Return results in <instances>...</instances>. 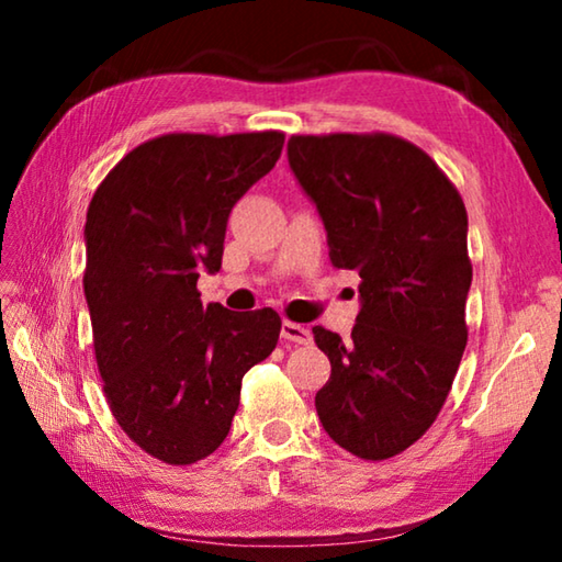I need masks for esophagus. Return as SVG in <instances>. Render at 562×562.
Returning a JSON list of instances; mask_svg holds the SVG:
<instances>
[{
	"label": "esophagus",
	"instance_id": "esophagus-1",
	"mask_svg": "<svg viewBox=\"0 0 562 562\" xmlns=\"http://www.w3.org/2000/svg\"><path fill=\"white\" fill-rule=\"evenodd\" d=\"M280 335H282V339L294 341V345H312V331L304 325H297V322L284 319Z\"/></svg>",
	"mask_w": 562,
	"mask_h": 562
}]
</instances>
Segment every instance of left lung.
Listing matches in <instances>:
<instances>
[{
	"mask_svg": "<svg viewBox=\"0 0 562 562\" xmlns=\"http://www.w3.org/2000/svg\"><path fill=\"white\" fill-rule=\"evenodd\" d=\"M288 156L331 265L361 278L349 345L312 327L331 364L319 422L359 459H392L436 422L469 341L465 205L434 158L394 133L292 136Z\"/></svg>",
	"mask_w": 562,
	"mask_h": 562,
	"instance_id": "8db88e82",
	"label": "left lung"
}]
</instances>
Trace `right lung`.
Instances as JSON below:
<instances>
[{
	"label": "right lung",
	"mask_w": 562,
	"mask_h": 562,
	"mask_svg": "<svg viewBox=\"0 0 562 562\" xmlns=\"http://www.w3.org/2000/svg\"><path fill=\"white\" fill-rule=\"evenodd\" d=\"M282 144V131L164 133L128 150L89 203L83 294L103 394L123 434L164 463L225 441L245 372L280 339L274 310L205 307L195 284L221 270L227 215Z\"/></svg>",
	"instance_id": "right-lung-1"
}]
</instances>
